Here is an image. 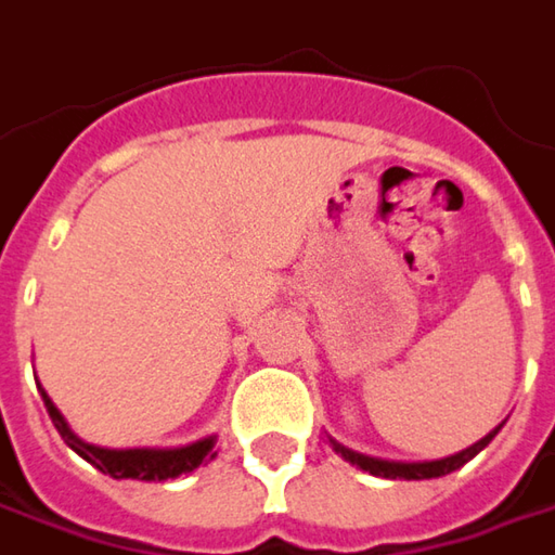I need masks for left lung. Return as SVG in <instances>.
<instances>
[{"mask_svg": "<svg viewBox=\"0 0 555 555\" xmlns=\"http://www.w3.org/2000/svg\"><path fill=\"white\" fill-rule=\"evenodd\" d=\"M496 431H500V425H496L491 435H485L478 444L466 447L463 453H453V456H447V460H435V463H388V460H375V456H363V453H353L348 447L335 444V450L353 463V466H360L363 472H370V475H378V478H406V481H420V478H441L447 472L460 469L463 463H469L472 456L478 453V450H485V447L491 444V438H494Z\"/></svg>", "mask_w": 555, "mask_h": 555, "instance_id": "1", "label": "left lung"}]
</instances>
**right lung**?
I'll use <instances>...</instances> for the list:
<instances>
[{
  "mask_svg": "<svg viewBox=\"0 0 555 555\" xmlns=\"http://www.w3.org/2000/svg\"><path fill=\"white\" fill-rule=\"evenodd\" d=\"M42 400H46V410H49V420L59 428V435L64 438V444L70 450H77L83 456L86 463H92L99 472H105L111 478H139V481H167V478H177V475H185V472L198 469L202 463L214 460L217 450H214V438H205V441H195L189 447H177V450H108V447H95L80 441L67 422L59 413V406L49 400V395L42 391Z\"/></svg>",
  "mask_w": 555,
  "mask_h": 555,
  "instance_id": "right-lung-1",
  "label": "right lung"
}]
</instances>
